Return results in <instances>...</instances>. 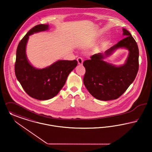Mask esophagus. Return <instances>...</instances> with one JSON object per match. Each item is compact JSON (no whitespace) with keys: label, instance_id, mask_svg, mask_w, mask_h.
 <instances>
[{"label":"esophagus","instance_id":"esophagus-1","mask_svg":"<svg viewBox=\"0 0 152 152\" xmlns=\"http://www.w3.org/2000/svg\"><path fill=\"white\" fill-rule=\"evenodd\" d=\"M77 61H78V64H80V65L83 64V59L81 57H79V58H77Z\"/></svg>","mask_w":152,"mask_h":152}]
</instances>
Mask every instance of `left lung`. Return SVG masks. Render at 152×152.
Masks as SVG:
<instances>
[{
    "instance_id": "8db88e82",
    "label": "left lung",
    "mask_w": 152,
    "mask_h": 152,
    "mask_svg": "<svg viewBox=\"0 0 152 152\" xmlns=\"http://www.w3.org/2000/svg\"><path fill=\"white\" fill-rule=\"evenodd\" d=\"M125 38L105 51L96 54L83 62L86 72L83 83L88 92L97 99L109 101L122 96L136 78L139 67V50L131 34L123 28ZM118 48H127L129 51L125 64L115 66L103 61Z\"/></svg>"
}]
</instances>
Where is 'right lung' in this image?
<instances>
[{"instance_id": "add662e5", "label": "right lung", "mask_w": 152, "mask_h": 152, "mask_svg": "<svg viewBox=\"0 0 152 152\" xmlns=\"http://www.w3.org/2000/svg\"><path fill=\"white\" fill-rule=\"evenodd\" d=\"M48 29V24L35 26L20 41L16 50V78L28 96L39 100H48L56 96L64 86L69 74L78 64L76 60H60L48 67L38 69L29 63L26 54L29 35Z\"/></svg>"}]
</instances>
